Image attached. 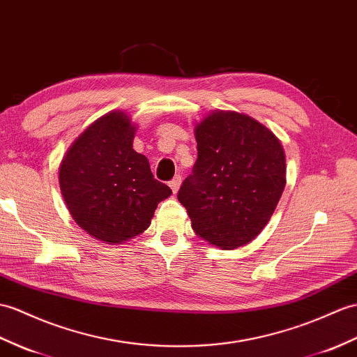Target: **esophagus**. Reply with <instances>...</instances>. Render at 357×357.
Returning <instances> with one entry per match:
<instances>
[{
  "label": "esophagus",
  "instance_id": "obj_1",
  "mask_svg": "<svg viewBox=\"0 0 357 357\" xmlns=\"http://www.w3.org/2000/svg\"><path fill=\"white\" fill-rule=\"evenodd\" d=\"M169 185H170V188L173 190V193H176L178 190H179V187H181V176L176 175L175 178H173V179L169 182Z\"/></svg>",
  "mask_w": 357,
  "mask_h": 357
}]
</instances>
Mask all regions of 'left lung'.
I'll use <instances>...</instances> for the list:
<instances>
[{"mask_svg": "<svg viewBox=\"0 0 357 357\" xmlns=\"http://www.w3.org/2000/svg\"><path fill=\"white\" fill-rule=\"evenodd\" d=\"M197 160L178 201L195 233L222 250L250 243L266 227L286 185L283 146L257 120L218 111L196 126Z\"/></svg>", "mask_w": 357, "mask_h": 357, "instance_id": "1", "label": "left lung"}]
</instances>
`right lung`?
I'll use <instances>...</instances> for the list:
<instances>
[{"mask_svg":"<svg viewBox=\"0 0 357 357\" xmlns=\"http://www.w3.org/2000/svg\"><path fill=\"white\" fill-rule=\"evenodd\" d=\"M135 128L123 112L94 121L68 149L59 167L61 192L88 234L121 243L151 225L156 205L172 195L144 155L132 149Z\"/></svg>","mask_w":357,"mask_h":357,"instance_id":"obj_1","label":"right lung"}]
</instances>
